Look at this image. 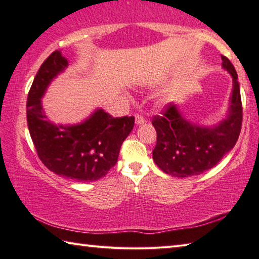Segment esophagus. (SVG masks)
Returning a JSON list of instances; mask_svg holds the SVG:
<instances>
[{
    "label": "esophagus",
    "mask_w": 259,
    "mask_h": 259,
    "mask_svg": "<svg viewBox=\"0 0 259 259\" xmlns=\"http://www.w3.org/2000/svg\"><path fill=\"white\" fill-rule=\"evenodd\" d=\"M135 121H136V124H144L146 122L145 117H144L142 114H136Z\"/></svg>",
    "instance_id": "34e87169"
}]
</instances>
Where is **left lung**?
Here are the masks:
<instances>
[{
	"mask_svg": "<svg viewBox=\"0 0 259 259\" xmlns=\"http://www.w3.org/2000/svg\"><path fill=\"white\" fill-rule=\"evenodd\" d=\"M223 67L233 78L229 115L214 126H200L184 119L172 103L165 105L161 115L152 119L156 130L153 160L170 176L188 177L211 169L238 142L242 125L238 74L229 58L222 56Z\"/></svg>",
	"mask_w": 259,
	"mask_h": 259,
	"instance_id": "1",
	"label": "left lung"
}]
</instances>
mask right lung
Returning a JSON list of instances; mask_svg holds the SVG:
<instances>
[{
    "mask_svg": "<svg viewBox=\"0 0 259 259\" xmlns=\"http://www.w3.org/2000/svg\"><path fill=\"white\" fill-rule=\"evenodd\" d=\"M67 65L59 50L43 61L27 96L28 130L38 157L50 171L77 182H95L116 164L135 117H113L104 109H97L80 124L57 125L47 120L41 98Z\"/></svg>",
    "mask_w": 259,
    "mask_h": 259,
    "instance_id": "1",
    "label": "right lung"
}]
</instances>
